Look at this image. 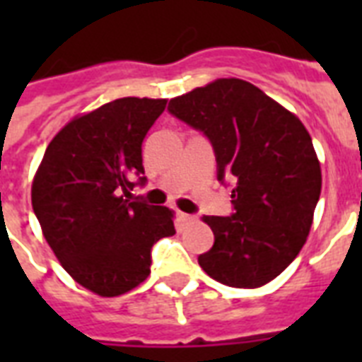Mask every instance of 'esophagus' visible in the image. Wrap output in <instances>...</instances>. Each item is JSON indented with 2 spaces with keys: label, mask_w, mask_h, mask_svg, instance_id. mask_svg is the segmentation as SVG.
<instances>
[{
  "label": "esophagus",
  "mask_w": 362,
  "mask_h": 362,
  "mask_svg": "<svg viewBox=\"0 0 362 362\" xmlns=\"http://www.w3.org/2000/svg\"><path fill=\"white\" fill-rule=\"evenodd\" d=\"M176 216H178V221H180L182 227L192 226V223H195V221H197V218H195V216H189V214H186V212H178Z\"/></svg>",
  "instance_id": "34e87169"
}]
</instances>
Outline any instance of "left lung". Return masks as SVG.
Instances as JSON below:
<instances>
[{
  "mask_svg": "<svg viewBox=\"0 0 362 362\" xmlns=\"http://www.w3.org/2000/svg\"><path fill=\"white\" fill-rule=\"evenodd\" d=\"M170 115L209 136L235 214L203 216L214 246L199 255L220 284L255 289L303 250L321 193L312 136L291 110L240 78H216L170 99Z\"/></svg>",
  "mask_w": 362,
  "mask_h": 362,
  "instance_id": "8db88e82",
  "label": "left lung"
}]
</instances>
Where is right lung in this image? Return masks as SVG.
Instances as JSON below:
<instances>
[{"label":"right lung","instance_id":"add662e5","mask_svg":"<svg viewBox=\"0 0 362 362\" xmlns=\"http://www.w3.org/2000/svg\"><path fill=\"white\" fill-rule=\"evenodd\" d=\"M167 99L122 98L75 116L56 133L31 184L41 231L67 274L118 297L150 274V250L175 235V212L131 201L146 178L142 141Z\"/></svg>","mask_w":362,"mask_h":362}]
</instances>
